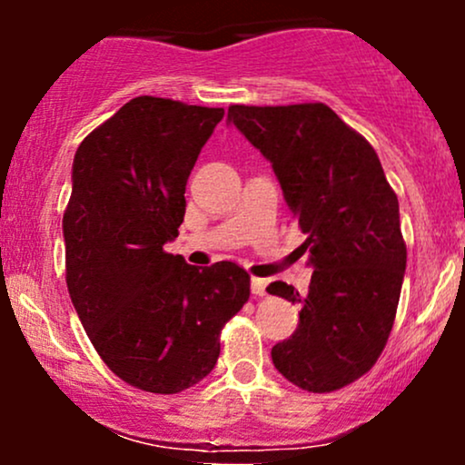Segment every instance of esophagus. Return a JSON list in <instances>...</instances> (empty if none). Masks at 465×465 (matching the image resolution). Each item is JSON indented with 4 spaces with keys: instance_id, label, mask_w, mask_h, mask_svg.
Returning a JSON list of instances; mask_svg holds the SVG:
<instances>
[{
    "instance_id": "34e87169",
    "label": "esophagus",
    "mask_w": 465,
    "mask_h": 465,
    "mask_svg": "<svg viewBox=\"0 0 465 465\" xmlns=\"http://www.w3.org/2000/svg\"><path fill=\"white\" fill-rule=\"evenodd\" d=\"M251 292L255 297L266 295V280H260V277H251Z\"/></svg>"
}]
</instances>
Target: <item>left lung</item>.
<instances>
[{"label":"left lung","mask_w":465,"mask_h":465,"mask_svg":"<svg viewBox=\"0 0 465 465\" xmlns=\"http://www.w3.org/2000/svg\"><path fill=\"white\" fill-rule=\"evenodd\" d=\"M227 117L273 165L314 269L306 297L266 288L302 303L271 359L292 385L336 391L371 370L393 328L407 269L398 196L371 143L323 103L232 104Z\"/></svg>","instance_id":"1"}]
</instances>
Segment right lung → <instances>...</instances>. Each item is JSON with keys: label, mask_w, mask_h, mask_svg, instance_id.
Here are the masks:
<instances>
[{"label": "right lung", "mask_w": 465, "mask_h": 465, "mask_svg": "<svg viewBox=\"0 0 465 465\" xmlns=\"http://www.w3.org/2000/svg\"><path fill=\"white\" fill-rule=\"evenodd\" d=\"M225 109L140 95L84 137L63 214L65 280L80 323L115 376L179 393L214 370L221 330L249 300L233 262L196 269L179 236L185 183Z\"/></svg>", "instance_id": "1"}]
</instances>
